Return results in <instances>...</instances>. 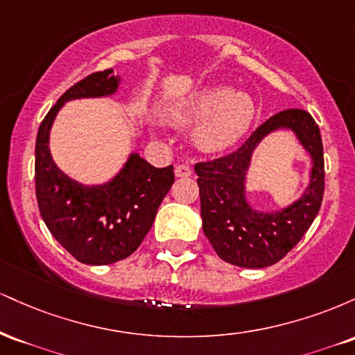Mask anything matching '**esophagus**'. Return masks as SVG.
I'll return each instance as SVG.
<instances>
[{
  "label": "esophagus",
  "mask_w": 355,
  "mask_h": 355,
  "mask_svg": "<svg viewBox=\"0 0 355 355\" xmlns=\"http://www.w3.org/2000/svg\"><path fill=\"white\" fill-rule=\"evenodd\" d=\"M175 175H177V177H180V178H183V177H190V175H191V168H190L189 165H185V164L177 165V166H175Z\"/></svg>",
  "instance_id": "34e87169"
}]
</instances>
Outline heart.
Returning a JSON list of instances; mask_svg holds the SVG:
<instances>
[{"label":"heart","mask_w":355,"mask_h":355,"mask_svg":"<svg viewBox=\"0 0 355 355\" xmlns=\"http://www.w3.org/2000/svg\"><path fill=\"white\" fill-rule=\"evenodd\" d=\"M168 118L180 123L198 121L195 140L207 152H223L239 144L255 118V103L243 92L209 87L191 93L170 110Z\"/></svg>","instance_id":"1"}]
</instances>
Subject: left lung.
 Instances as JSON below:
<instances>
[{"label":"left lung","instance_id":"obj_1","mask_svg":"<svg viewBox=\"0 0 355 355\" xmlns=\"http://www.w3.org/2000/svg\"><path fill=\"white\" fill-rule=\"evenodd\" d=\"M279 128L292 129L311 155V183L291 207L266 214L246 203L245 175L256 145ZM195 173L203 232L220 259L245 268L274 266L300 242L320 210L325 172L319 125L305 110H284L263 121L235 152L198 162Z\"/></svg>","mask_w":355,"mask_h":355}]
</instances>
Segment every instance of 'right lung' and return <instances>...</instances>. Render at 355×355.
Here are the masks:
<instances>
[{"instance_id": "1", "label": "right lung", "mask_w": 355, "mask_h": 355, "mask_svg": "<svg viewBox=\"0 0 355 355\" xmlns=\"http://www.w3.org/2000/svg\"><path fill=\"white\" fill-rule=\"evenodd\" d=\"M113 70L88 75L60 96L44 116L35 146V183L40 214L48 230L76 260L108 266L137 250L153 225L158 207L175 182L173 166L157 168L138 153L105 185H81L53 162L48 141L64 101L95 98L116 92Z\"/></svg>"}]
</instances>
